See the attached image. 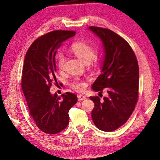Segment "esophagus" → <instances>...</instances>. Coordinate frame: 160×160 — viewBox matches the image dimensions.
<instances>
[{"label":"esophagus","instance_id":"34e87169","mask_svg":"<svg viewBox=\"0 0 160 160\" xmlns=\"http://www.w3.org/2000/svg\"><path fill=\"white\" fill-rule=\"evenodd\" d=\"M78 101H82V100L86 99V97L82 95V94H79V95L78 96Z\"/></svg>","mask_w":160,"mask_h":160}]
</instances>
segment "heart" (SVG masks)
<instances>
[{
	"label": "heart",
	"mask_w": 160,
	"mask_h": 160,
	"mask_svg": "<svg viewBox=\"0 0 160 160\" xmlns=\"http://www.w3.org/2000/svg\"><path fill=\"white\" fill-rule=\"evenodd\" d=\"M70 50L77 57L85 63H89L94 55L93 48L90 45L85 42H78L72 44L70 47ZM65 57L63 54H58L57 56V63L58 68L61 70L63 68ZM72 88L75 90L81 91L85 88V83L79 80H75L72 84Z\"/></svg>",
	"instance_id": "obj_1"
}]
</instances>
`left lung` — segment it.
I'll return each instance as SVG.
<instances>
[{
  "label": "left lung",
  "mask_w": 160,
  "mask_h": 160,
  "mask_svg": "<svg viewBox=\"0 0 160 160\" xmlns=\"http://www.w3.org/2000/svg\"><path fill=\"white\" fill-rule=\"evenodd\" d=\"M99 38L104 56L101 73L92 85L95 92L105 89L108 93L102 101L90 97L94 107L92 118L97 128L113 131L123 125L135 109L138 97L139 68L137 58L128 43L108 29L89 27Z\"/></svg>",
  "instance_id": "8db88e82"
}]
</instances>
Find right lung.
<instances>
[{"label":"right lung","instance_id":"obj_1","mask_svg":"<svg viewBox=\"0 0 160 160\" xmlns=\"http://www.w3.org/2000/svg\"><path fill=\"white\" fill-rule=\"evenodd\" d=\"M73 31H53L38 38L26 53L22 68V88L37 126L44 132L56 134L66 128L68 112L78 97L66 92L61 97L51 94L50 87L56 82L55 56L63 42L73 37Z\"/></svg>","mask_w":160,"mask_h":160}]
</instances>
